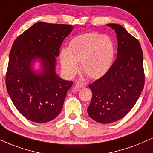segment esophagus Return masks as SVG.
Instances as JSON below:
<instances>
[{"label":"esophagus","instance_id":"obj_1","mask_svg":"<svg viewBox=\"0 0 153 153\" xmlns=\"http://www.w3.org/2000/svg\"><path fill=\"white\" fill-rule=\"evenodd\" d=\"M76 87L78 88H83L85 87H86V84L82 82H78L76 83Z\"/></svg>","mask_w":153,"mask_h":153}]
</instances>
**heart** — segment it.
I'll return each instance as SVG.
<instances>
[{
  "mask_svg": "<svg viewBox=\"0 0 153 153\" xmlns=\"http://www.w3.org/2000/svg\"><path fill=\"white\" fill-rule=\"evenodd\" d=\"M115 55V43L110 37L89 33L73 38L68 48L61 50L60 60L69 76L76 74L78 62H81L83 73L91 78H98L110 68Z\"/></svg>",
  "mask_w": 153,
  "mask_h": 153,
  "instance_id": "heart-1",
  "label": "heart"
}]
</instances>
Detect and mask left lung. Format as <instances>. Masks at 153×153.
<instances>
[{"label": "left lung", "instance_id": "obj_1", "mask_svg": "<svg viewBox=\"0 0 153 153\" xmlns=\"http://www.w3.org/2000/svg\"><path fill=\"white\" fill-rule=\"evenodd\" d=\"M117 38V58L105 74L89 85L93 93L88 113L102 124L125 117L135 105L145 84L143 53L139 41L122 25L108 23Z\"/></svg>", "mask_w": 153, "mask_h": 153}]
</instances>
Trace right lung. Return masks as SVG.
Instances as JSON below:
<instances>
[{
	"instance_id": "obj_1",
	"label": "right lung",
	"mask_w": 153,
	"mask_h": 153,
	"mask_svg": "<svg viewBox=\"0 0 153 153\" xmlns=\"http://www.w3.org/2000/svg\"><path fill=\"white\" fill-rule=\"evenodd\" d=\"M73 28L65 24L39 22L13 43L5 76L6 89L16 109L29 120L49 122L61 111L73 82L56 74V57ZM36 59L43 68L38 74L31 68Z\"/></svg>"
}]
</instances>
